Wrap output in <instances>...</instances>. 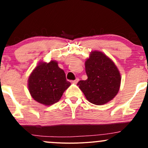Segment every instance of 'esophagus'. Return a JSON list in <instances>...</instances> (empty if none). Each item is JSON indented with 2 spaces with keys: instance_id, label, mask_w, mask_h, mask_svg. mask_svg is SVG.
I'll use <instances>...</instances> for the list:
<instances>
[{
  "instance_id": "34e87169",
  "label": "esophagus",
  "mask_w": 148,
  "mask_h": 148,
  "mask_svg": "<svg viewBox=\"0 0 148 148\" xmlns=\"http://www.w3.org/2000/svg\"><path fill=\"white\" fill-rule=\"evenodd\" d=\"M79 79H78V78H76V79L75 80H74V81H72V82H73V83H74V84H77V83H78V82H79Z\"/></svg>"
}]
</instances>
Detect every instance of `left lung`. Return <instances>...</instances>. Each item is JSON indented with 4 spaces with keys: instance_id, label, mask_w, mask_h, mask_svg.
Returning a JSON list of instances; mask_svg holds the SVG:
<instances>
[{
    "instance_id": "obj_1",
    "label": "left lung",
    "mask_w": 148,
    "mask_h": 148,
    "mask_svg": "<svg viewBox=\"0 0 148 148\" xmlns=\"http://www.w3.org/2000/svg\"><path fill=\"white\" fill-rule=\"evenodd\" d=\"M88 79L77 85L88 101L103 105L118 94L121 76L114 62L101 51L91 52L85 62Z\"/></svg>"
}]
</instances>
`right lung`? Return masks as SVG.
<instances>
[{
	"label": "right lung",
	"instance_id": "right-lung-1",
	"mask_svg": "<svg viewBox=\"0 0 148 148\" xmlns=\"http://www.w3.org/2000/svg\"><path fill=\"white\" fill-rule=\"evenodd\" d=\"M28 85L30 95L35 101L49 106L60 99L71 84L56 61L51 60L38 64L30 75Z\"/></svg>",
	"mask_w": 148,
	"mask_h": 148
}]
</instances>
